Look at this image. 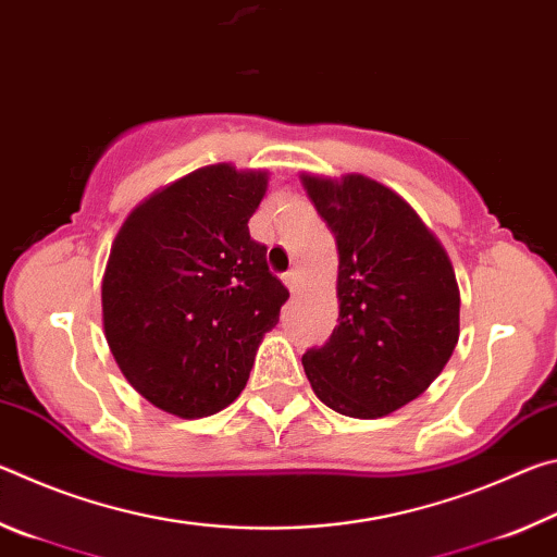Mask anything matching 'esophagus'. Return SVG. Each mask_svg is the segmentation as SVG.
<instances>
[{
  "label": "esophagus",
  "instance_id": "obj_1",
  "mask_svg": "<svg viewBox=\"0 0 557 557\" xmlns=\"http://www.w3.org/2000/svg\"><path fill=\"white\" fill-rule=\"evenodd\" d=\"M282 280H285V285L289 287L292 295H295V292H299V289H301V275H299V270H289V272H285V275H282Z\"/></svg>",
  "mask_w": 557,
  "mask_h": 557
}]
</instances>
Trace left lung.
<instances>
[{
	"label": "left lung",
	"instance_id": "1",
	"mask_svg": "<svg viewBox=\"0 0 557 557\" xmlns=\"http://www.w3.org/2000/svg\"><path fill=\"white\" fill-rule=\"evenodd\" d=\"M338 250V324L301 366L317 398L348 418L403 408L445 369L459 338V289L440 240L388 186L301 176Z\"/></svg>",
	"mask_w": 557,
	"mask_h": 557
}]
</instances>
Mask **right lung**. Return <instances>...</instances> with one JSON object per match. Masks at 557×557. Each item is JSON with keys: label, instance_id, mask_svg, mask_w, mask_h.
I'll return each instance as SVG.
<instances>
[{"label": "right lung", "instance_id": "right-lung-1", "mask_svg": "<svg viewBox=\"0 0 557 557\" xmlns=\"http://www.w3.org/2000/svg\"><path fill=\"white\" fill-rule=\"evenodd\" d=\"M268 174L215 164L137 206L112 243L102 324L120 371L178 418L238 398L289 292L248 221Z\"/></svg>", "mask_w": 557, "mask_h": 557}]
</instances>
